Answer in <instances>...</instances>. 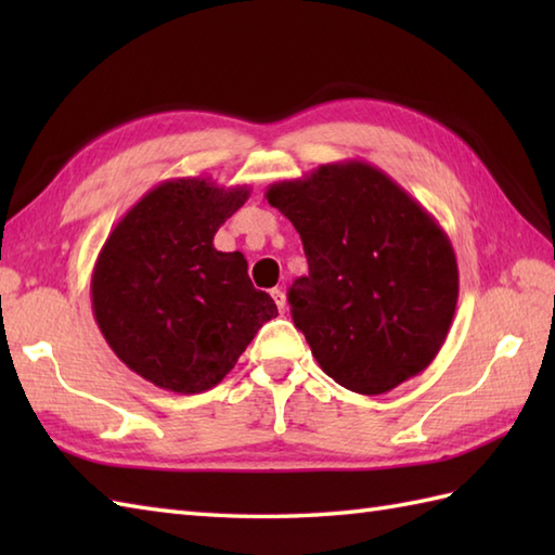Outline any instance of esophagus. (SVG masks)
<instances>
[{
    "label": "esophagus",
    "mask_w": 555,
    "mask_h": 555,
    "mask_svg": "<svg viewBox=\"0 0 555 555\" xmlns=\"http://www.w3.org/2000/svg\"><path fill=\"white\" fill-rule=\"evenodd\" d=\"M271 298H274L279 312H286V310H288V300H286V293H284V291L274 288V291H271Z\"/></svg>",
    "instance_id": "34e87169"
}]
</instances>
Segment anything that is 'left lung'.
<instances>
[{
  "label": "left lung",
  "instance_id": "8db88e82",
  "mask_svg": "<svg viewBox=\"0 0 555 555\" xmlns=\"http://www.w3.org/2000/svg\"><path fill=\"white\" fill-rule=\"evenodd\" d=\"M300 233L310 274L288 291L293 322L348 391L388 393L439 356L457 305L451 238L370 162L322 164L267 188Z\"/></svg>",
  "mask_w": 555,
  "mask_h": 555
}]
</instances>
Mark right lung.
Returning a JSON list of instances; mask_svg holds the SVG:
<instances>
[{"instance_id": "obj_1", "label": "right lung", "mask_w": 555, "mask_h": 555, "mask_svg": "<svg viewBox=\"0 0 555 555\" xmlns=\"http://www.w3.org/2000/svg\"><path fill=\"white\" fill-rule=\"evenodd\" d=\"M247 197V185L199 176L162 181L98 255L90 298L100 332L128 370L164 391L215 388L279 314L253 286L243 253L215 247V233Z\"/></svg>"}]
</instances>
